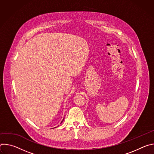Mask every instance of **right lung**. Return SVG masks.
Masks as SVG:
<instances>
[{
    "label": "right lung",
    "mask_w": 154,
    "mask_h": 154,
    "mask_svg": "<svg viewBox=\"0 0 154 154\" xmlns=\"http://www.w3.org/2000/svg\"><path fill=\"white\" fill-rule=\"evenodd\" d=\"M63 120H64V119H63V121H61V123H62V122H63ZM61 123H60V124H61ZM54 128H55V127H54Z\"/></svg>",
    "instance_id": "right-lung-1"
}]
</instances>
